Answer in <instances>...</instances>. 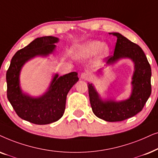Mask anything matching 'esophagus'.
I'll return each mask as SVG.
<instances>
[{"instance_id":"1","label":"esophagus","mask_w":158,"mask_h":158,"mask_svg":"<svg viewBox=\"0 0 158 158\" xmlns=\"http://www.w3.org/2000/svg\"><path fill=\"white\" fill-rule=\"evenodd\" d=\"M81 78L82 79H85V80H87V79H89V73L88 72L81 73Z\"/></svg>"}]
</instances>
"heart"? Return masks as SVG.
Segmentation results:
<instances>
[{
	"label": "heart",
	"mask_w": 158,
	"mask_h": 158,
	"mask_svg": "<svg viewBox=\"0 0 158 158\" xmlns=\"http://www.w3.org/2000/svg\"><path fill=\"white\" fill-rule=\"evenodd\" d=\"M98 52L102 56H106L109 52L108 46L100 41L89 40L78 46L76 50V54L84 58L91 57Z\"/></svg>",
	"instance_id": "heart-1"
}]
</instances>
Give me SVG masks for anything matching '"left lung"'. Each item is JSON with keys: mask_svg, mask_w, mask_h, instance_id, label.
<instances>
[{"mask_svg": "<svg viewBox=\"0 0 158 158\" xmlns=\"http://www.w3.org/2000/svg\"><path fill=\"white\" fill-rule=\"evenodd\" d=\"M109 34L116 37L117 41L114 54L106 58L107 64H111L121 58H129L135 64L131 95L129 100L120 102L112 100L102 102L92 84L88 86V92L90 105L96 116L108 122L122 121L133 117L144 108L152 92V71L148 58L139 46L121 34Z\"/></svg>", "mask_w": 158, "mask_h": 158, "instance_id": "1", "label": "left lung"}]
</instances>
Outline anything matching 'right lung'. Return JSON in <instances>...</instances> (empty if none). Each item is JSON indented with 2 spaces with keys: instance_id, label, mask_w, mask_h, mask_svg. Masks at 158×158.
<instances>
[{
  "instance_id": "add662e5",
  "label": "right lung",
  "mask_w": 158,
  "mask_h": 158,
  "mask_svg": "<svg viewBox=\"0 0 158 158\" xmlns=\"http://www.w3.org/2000/svg\"><path fill=\"white\" fill-rule=\"evenodd\" d=\"M58 41L57 37L51 36L35 39L16 52L6 72L8 100L21 118L35 124H49L60 119L66 108L67 94L79 80L77 72L60 77L55 75L49 90L38 98H30L20 89L19 77L24 63L36 56L51 53Z\"/></svg>"
}]
</instances>
